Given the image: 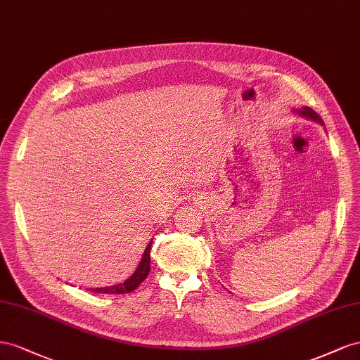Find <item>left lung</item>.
<instances>
[{
    "instance_id": "obj_1",
    "label": "left lung",
    "mask_w": 360,
    "mask_h": 360,
    "mask_svg": "<svg viewBox=\"0 0 360 360\" xmlns=\"http://www.w3.org/2000/svg\"><path fill=\"white\" fill-rule=\"evenodd\" d=\"M292 111L295 112V115H299V116H302V117H306V119H311V120H314V122H316V123H320V125H324L323 120H321V117L318 116L316 112H315L312 108H309V107L292 108Z\"/></svg>"
}]
</instances>
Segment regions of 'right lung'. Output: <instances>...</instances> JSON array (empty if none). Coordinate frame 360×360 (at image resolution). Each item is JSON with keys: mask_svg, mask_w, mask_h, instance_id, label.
<instances>
[{"mask_svg": "<svg viewBox=\"0 0 360 360\" xmlns=\"http://www.w3.org/2000/svg\"><path fill=\"white\" fill-rule=\"evenodd\" d=\"M150 245H152V241H149L145 252H143L141 261L136 269V271L132 273L127 281H123L122 283L111 285V286H104V288H87V290L91 292H101V294H127L139 288V285L146 279L150 270Z\"/></svg>", "mask_w": 360, "mask_h": 360, "instance_id": "add662e5", "label": "right lung"}]
</instances>
